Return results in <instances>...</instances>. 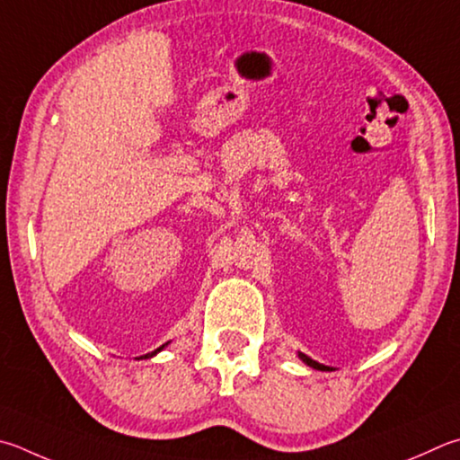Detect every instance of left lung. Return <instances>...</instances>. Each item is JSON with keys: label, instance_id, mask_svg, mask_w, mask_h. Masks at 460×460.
Instances as JSON below:
<instances>
[{"label": "left lung", "instance_id": "obj_1", "mask_svg": "<svg viewBox=\"0 0 460 460\" xmlns=\"http://www.w3.org/2000/svg\"><path fill=\"white\" fill-rule=\"evenodd\" d=\"M297 356H299V360H302L304 364H307L310 366V368H314V370H322V372H332L333 368L332 366H325V364H320V362H315V360H312L310 356H305L304 352H297Z\"/></svg>", "mask_w": 460, "mask_h": 460}]
</instances>
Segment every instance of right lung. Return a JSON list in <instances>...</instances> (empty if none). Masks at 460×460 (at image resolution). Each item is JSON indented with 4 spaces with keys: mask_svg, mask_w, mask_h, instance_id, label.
<instances>
[{
    "mask_svg": "<svg viewBox=\"0 0 460 460\" xmlns=\"http://www.w3.org/2000/svg\"><path fill=\"white\" fill-rule=\"evenodd\" d=\"M169 344H171V341H166V344H163L161 348H156V349H155V352H150V354H146V356H140V358H153V356H156L158 352H163V349H164L166 346H169Z\"/></svg>",
    "mask_w": 460,
    "mask_h": 460,
    "instance_id": "1",
    "label": "right lung"
}]
</instances>
